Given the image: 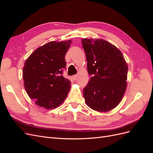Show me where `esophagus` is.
<instances>
[{
    "instance_id": "obj_1",
    "label": "esophagus",
    "mask_w": 153,
    "mask_h": 153,
    "mask_svg": "<svg viewBox=\"0 0 153 153\" xmlns=\"http://www.w3.org/2000/svg\"><path fill=\"white\" fill-rule=\"evenodd\" d=\"M77 77H78V76H77L76 75H74V76H72V79H73V80H76L77 79Z\"/></svg>"
}]
</instances>
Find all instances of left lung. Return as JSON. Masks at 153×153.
<instances>
[{
	"label": "left lung",
	"instance_id": "1",
	"mask_svg": "<svg viewBox=\"0 0 153 153\" xmlns=\"http://www.w3.org/2000/svg\"><path fill=\"white\" fill-rule=\"evenodd\" d=\"M92 75L83 94L87 105L100 112L114 109L121 102L127 87L128 64L115 46L102 39H82Z\"/></svg>",
	"mask_w": 153,
	"mask_h": 153
}]
</instances>
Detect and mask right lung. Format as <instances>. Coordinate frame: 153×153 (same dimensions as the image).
<instances>
[{"instance_id": "right-lung-1", "label": "right lung", "mask_w": 153, "mask_h": 153, "mask_svg": "<svg viewBox=\"0 0 153 153\" xmlns=\"http://www.w3.org/2000/svg\"><path fill=\"white\" fill-rule=\"evenodd\" d=\"M71 43V40L51 41L37 48L26 60L23 68L24 87L40 107H58L70 91L71 83L62 73Z\"/></svg>"}]
</instances>
